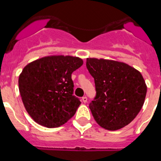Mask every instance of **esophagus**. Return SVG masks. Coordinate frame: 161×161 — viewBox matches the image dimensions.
<instances>
[{"instance_id":"esophagus-1","label":"esophagus","mask_w":161,"mask_h":161,"mask_svg":"<svg viewBox=\"0 0 161 161\" xmlns=\"http://www.w3.org/2000/svg\"><path fill=\"white\" fill-rule=\"evenodd\" d=\"M82 100L83 103H86V102H87V97H86V96H83V97L82 98Z\"/></svg>"}]
</instances>
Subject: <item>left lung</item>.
Instances as JSON below:
<instances>
[{
    "label": "left lung",
    "mask_w": 161,
    "mask_h": 161,
    "mask_svg": "<svg viewBox=\"0 0 161 161\" xmlns=\"http://www.w3.org/2000/svg\"><path fill=\"white\" fill-rule=\"evenodd\" d=\"M86 65L96 86V96L89 108L96 122L108 130L130 124L146 97L147 86L140 72L110 60L87 58Z\"/></svg>",
    "instance_id": "8db88e82"
}]
</instances>
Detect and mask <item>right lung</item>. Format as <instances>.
<instances>
[{
  "label": "right lung",
  "mask_w": 161,
  "mask_h": 161,
  "mask_svg": "<svg viewBox=\"0 0 161 161\" xmlns=\"http://www.w3.org/2000/svg\"><path fill=\"white\" fill-rule=\"evenodd\" d=\"M83 61L76 57L50 56L32 61L19 75L22 103L36 122L47 128L65 124L81 102L74 96L72 73Z\"/></svg>",
  "instance_id": "obj_1"
}]
</instances>
